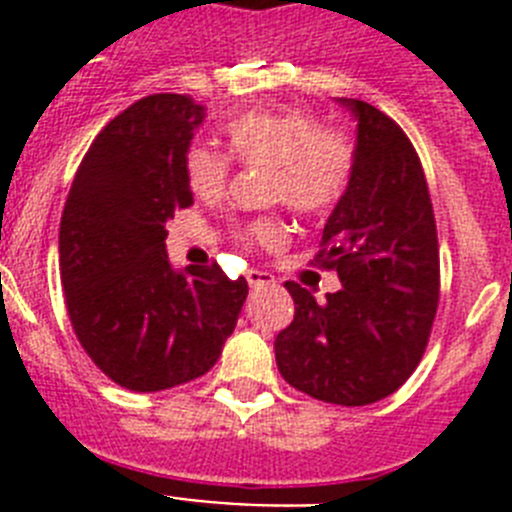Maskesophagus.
<instances>
[{
  "mask_svg": "<svg viewBox=\"0 0 512 512\" xmlns=\"http://www.w3.org/2000/svg\"><path fill=\"white\" fill-rule=\"evenodd\" d=\"M248 284H251V289L269 287V284H274V274H269V271L253 269V271H248Z\"/></svg>",
  "mask_w": 512,
  "mask_h": 512,
  "instance_id": "34e87169",
  "label": "esophagus"
}]
</instances>
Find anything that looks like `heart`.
<instances>
[{
    "label": "heart",
    "instance_id": "obj_1",
    "mask_svg": "<svg viewBox=\"0 0 512 512\" xmlns=\"http://www.w3.org/2000/svg\"><path fill=\"white\" fill-rule=\"evenodd\" d=\"M230 153L241 164L271 166L269 197L284 200L302 215H323L346 197L356 174V146L343 130L323 128L307 110H251L230 117L223 128ZM192 192L215 200L230 179V158L217 148L194 143L184 156ZM248 243L279 246L284 225L261 217L243 228Z\"/></svg>",
    "mask_w": 512,
    "mask_h": 512
}]
</instances>
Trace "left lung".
<instances>
[{"label": "left lung", "mask_w": 512, "mask_h": 512, "mask_svg": "<svg viewBox=\"0 0 512 512\" xmlns=\"http://www.w3.org/2000/svg\"><path fill=\"white\" fill-rule=\"evenodd\" d=\"M356 174L323 228L320 266L341 289L318 302L284 287L295 320L274 341L282 377L315 400L359 408L400 390L415 372L438 307V238L431 194L413 143L395 120L361 99Z\"/></svg>", "instance_id": "1"}]
</instances>
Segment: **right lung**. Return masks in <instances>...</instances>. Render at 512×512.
Here are the masks:
<instances>
[{
  "mask_svg": "<svg viewBox=\"0 0 512 512\" xmlns=\"http://www.w3.org/2000/svg\"><path fill=\"white\" fill-rule=\"evenodd\" d=\"M205 107L151 94L94 138L71 184L58 261L71 325L115 384L169 390L210 372L248 295L217 264L176 271L166 223L192 205L184 156Z\"/></svg>",
  "mask_w": 512,
  "mask_h": 512,
  "instance_id": "add662e5",
  "label": "right lung"
}]
</instances>
